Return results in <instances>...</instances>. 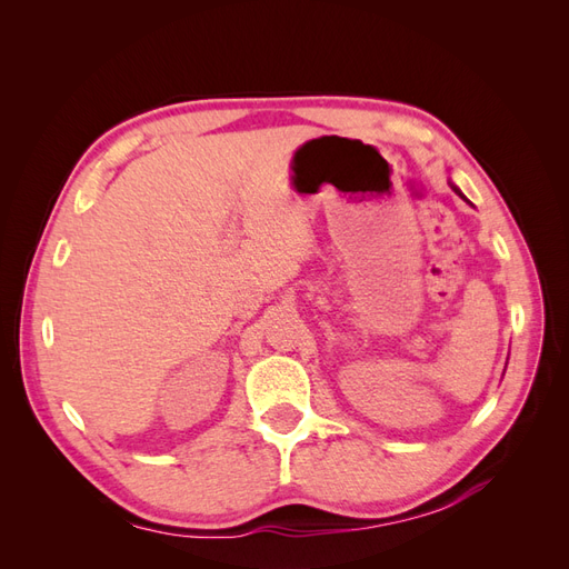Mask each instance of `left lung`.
<instances>
[{
	"label": "left lung",
	"mask_w": 569,
	"mask_h": 569,
	"mask_svg": "<svg viewBox=\"0 0 569 569\" xmlns=\"http://www.w3.org/2000/svg\"><path fill=\"white\" fill-rule=\"evenodd\" d=\"M453 189H456V192H458V194H460V189H458V187H453ZM460 197H462V194H460ZM462 199H465V197H462Z\"/></svg>",
	"instance_id": "left-lung-1"
}]
</instances>
